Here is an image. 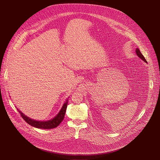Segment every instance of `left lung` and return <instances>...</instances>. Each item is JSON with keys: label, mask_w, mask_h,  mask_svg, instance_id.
Here are the masks:
<instances>
[{"label": "left lung", "mask_w": 160, "mask_h": 160, "mask_svg": "<svg viewBox=\"0 0 160 160\" xmlns=\"http://www.w3.org/2000/svg\"><path fill=\"white\" fill-rule=\"evenodd\" d=\"M136 54H137V55L139 56V58H140L141 59H142V60H143L144 62H147V60H145V57L142 56V54L141 53V52H140V50H139V48H137L136 49Z\"/></svg>", "instance_id": "left-lung-1"}]
</instances>
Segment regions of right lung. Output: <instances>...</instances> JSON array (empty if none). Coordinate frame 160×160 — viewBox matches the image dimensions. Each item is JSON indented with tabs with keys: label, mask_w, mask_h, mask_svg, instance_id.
I'll use <instances>...</instances> for the list:
<instances>
[{
	"label": "right lung",
	"mask_w": 160,
	"mask_h": 160,
	"mask_svg": "<svg viewBox=\"0 0 160 160\" xmlns=\"http://www.w3.org/2000/svg\"><path fill=\"white\" fill-rule=\"evenodd\" d=\"M67 106V100L66 101V102L64 103L63 107L61 109V110L54 117V118L48 121H38L31 119L28 118V117H27L26 115H24L22 112L19 111V110L18 111L21 114L22 118L28 124L32 126V127L38 128H42V129H51V128H54L57 127L60 124L61 122L63 120Z\"/></svg>",
	"instance_id": "add662e5"
}]
</instances>
